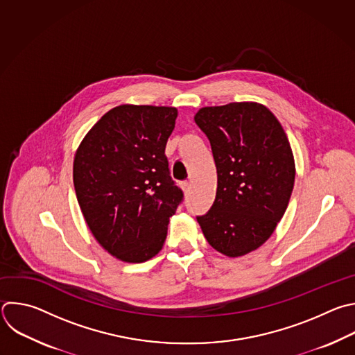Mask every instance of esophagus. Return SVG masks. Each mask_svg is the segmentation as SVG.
<instances>
[{
  "label": "esophagus",
  "mask_w": 355,
  "mask_h": 355,
  "mask_svg": "<svg viewBox=\"0 0 355 355\" xmlns=\"http://www.w3.org/2000/svg\"><path fill=\"white\" fill-rule=\"evenodd\" d=\"M181 188H182L185 192H188V191L191 189V182H189V181H182V182H181Z\"/></svg>",
  "instance_id": "1"
}]
</instances>
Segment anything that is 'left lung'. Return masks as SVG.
<instances>
[{
    "label": "left lung",
    "mask_w": 355,
    "mask_h": 355,
    "mask_svg": "<svg viewBox=\"0 0 355 355\" xmlns=\"http://www.w3.org/2000/svg\"><path fill=\"white\" fill-rule=\"evenodd\" d=\"M195 123L210 141L217 168L216 199L196 220L214 250L243 257L270 237L288 206L295 178L290 142L258 103L203 107Z\"/></svg>",
    "instance_id": "left-lung-1"
}]
</instances>
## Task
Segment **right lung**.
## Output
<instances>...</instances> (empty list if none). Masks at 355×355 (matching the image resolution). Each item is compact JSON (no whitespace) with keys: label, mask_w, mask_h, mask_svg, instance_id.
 Wrapping results in <instances>:
<instances>
[{"label":"right lung","mask_w":355,"mask_h":355,"mask_svg":"<svg viewBox=\"0 0 355 355\" xmlns=\"http://www.w3.org/2000/svg\"><path fill=\"white\" fill-rule=\"evenodd\" d=\"M177 115L174 107L118 105L76 150L73 185L83 217L98 244L124 262L160 252L168 218L184 200L164 153Z\"/></svg>","instance_id":"add662e5"}]
</instances>
